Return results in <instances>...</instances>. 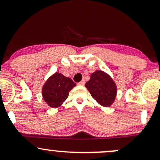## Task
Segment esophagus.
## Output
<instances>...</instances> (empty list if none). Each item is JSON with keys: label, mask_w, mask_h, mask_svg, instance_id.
<instances>
[{"label": "esophagus", "mask_w": 160, "mask_h": 160, "mask_svg": "<svg viewBox=\"0 0 160 160\" xmlns=\"http://www.w3.org/2000/svg\"><path fill=\"white\" fill-rule=\"evenodd\" d=\"M84 84H85V80H82L80 82H78V85H80V86H83Z\"/></svg>", "instance_id": "34e87169"}]
</instances>
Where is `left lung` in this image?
Instances as JSON below:
<instances>
[{
	"label": "left lung",
	"instance_id": "1",
	"mask_svg": "<svg viewBox=\"0 0 160 160\" xmlns=\"http://www.w3.org/2000/svg\"><path fill=\"white\" fill-rule=\"evenodd\" d=\"M93 98L104 107H110L117 95V86L111 77L102 71L91 74L90 80L86 83Z\"/></svg>",
	"mask_w": 160,
	"mask_h": 160
}]
</instances>
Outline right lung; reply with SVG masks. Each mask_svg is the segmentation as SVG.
I'll return each mask as SVG.
<instances>
[{"label":"right lung","instance_id":"right-lung-1","mask_svg":"<svg viewBox=\"0 0 160 160\" xmlns=\"http://www.w3.org/2000/svg\"><path fill=\"white\" fill-rule=\"evenodd\" d=\"M75 86L76 83L71 78L56 72L43 85L42 89L43 98L49 107L56 108L61 106L67 99L69 92Z\"/></svg>","mask_w":160,"mask_h":160}]
</instances>
